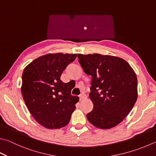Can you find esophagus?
I'll use <instances>...</instances> for the list:
<instances>
[{
  "mask_svg": "<svg viewBox=\"0 0 156 156\" xmlns=\"http://www.w3.org/2000/svg\"><path fill=\"white\" fill-rule=\"evenodd\" d=\"M79 100H80V101H81V100H83V99L87 98V96H86V94H81L79 95Z\"/></svg>",
  "mask_w": 156,
  "mask_h": 156,
  "instance_id": "obj_1",
  "label": "esophagus"
}]
</instances>
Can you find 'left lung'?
<instances>
[{
  "instance_id": "obj_1",
  "label": "left lung",
  "mask_w": 156,
  "mask_h": 156,
  "mask_svg": "<svg viewBox=\"0 0 156 156\" xmlns=\"http://www.w3.org/2000/svg\"><path fill=\"white\" fill-rule=\"evenodd\" d=\"M84 72L92 76L90 98L93 110L87 114L91 124L101 129L118 125L130 112L137 99V78L122 58L98 54H78Z\"/></svg>"
}]
</instances>
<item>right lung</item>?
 <instances>
[{
	"label": "right lung",
	"instance_id": "obj_1",
	"mask_svg": "<svg viewBox=\"0 0 156 156\" xmlns=\"http://www.w3.org/2000/svg\"><path fill=\"white\" fill-rule=\"evenodd\" d=\"M77 54H47L32 61L22 73V94L35 120L45 128L58 129L69 124L78 97L60 80L62 73Z\"/></svg>",
	"mask_w": 156,
	"mask_h": 156
}]
</instances>
